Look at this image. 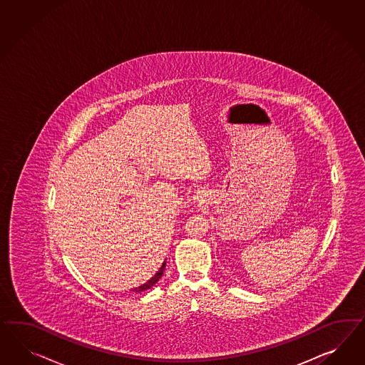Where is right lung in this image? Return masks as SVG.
<instances>
[{
    "mask_svg": "<svg viewBox=\"0 0 365 365\" xmlns=\"http://www.w3.org/2000/svg\"><path fill=\"white\" fill-rule=\"evenodd\" d=\"M165 262H163V265H161V268L158 269V272H157L156 274L150 279V280H148V282L144 284V285H141V287H138V288H135L133 291L135 292H144L146 291V289H150L155 284H156L160 279H161V276H163V273H164V269H165Z\"/></svg>",
    "mask_w": 365,
    "mask_h": 365,
    "instance_id": "add662e5",
    "label": "right lung"
}]
</instances>
